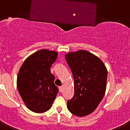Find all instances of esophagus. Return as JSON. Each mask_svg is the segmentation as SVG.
Returning <instances> with one entry per match:
<instances>
[{
	"mask_svg": "<svg viewBox=\"0 0 130 130\" xmlns=\"http://www.w3.org/2000/svg\"><path fill=\"white\" fill-rule=\"evenodd\" d=\"M63 88H64L63 86H60V87H59V91L60 92H62L63 91Z\"/></svg>",
	"mask_w": 130,
	"mask_h": 130,
	"instance_id": "esophagus-1",
	"label": "esophagus"
}]
</instances>
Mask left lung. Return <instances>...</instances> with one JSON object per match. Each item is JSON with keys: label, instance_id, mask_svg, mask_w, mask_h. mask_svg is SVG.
<instances>
[{"label": "left lung", "instance_id": "obj_1", "mask_svg": "<svg viewBox=\"0 0 130 130\" xmlns=\"http://www.w3.org/2000/svg\"><path fill=\"white\" fill-rule=\"evenodd\" d=\"M65 58L74 79V95L67 102L72 114H90L102 100L107 86V70L102 60L85 50L68 53Z\"/></svg>", "mask_w": 130, "mask_h": 130}]
</instances>
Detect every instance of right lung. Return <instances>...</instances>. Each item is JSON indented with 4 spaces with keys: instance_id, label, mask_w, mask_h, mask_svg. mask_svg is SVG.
<instances>
[{
    "instance_id": "add662e5",
    "label": "right lung",
    "mask_w": 130,
    "mask_h": 130,
    "mask_svg": "<svg viewBox=\"0 0 130 130\" xmlns=\"http://www.w3.org/2000/svg\"><path fill=\"white\" fill-rule=\"evenodd\" d=\"M57 56L56 51L41 49L26 58L19 70L18 91L26 107L33 112L48 111L58 94L55 76L50 70Z\"/></svg>"
}]
</instances>
